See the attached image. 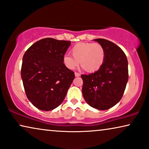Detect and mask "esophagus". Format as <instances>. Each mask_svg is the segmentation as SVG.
<instances>
[{
  "mask_svg": "<svg viewBox=\"0 0 149 149\" xmlns=\"http://www.w3.org/2000/svg\"><path fill=\"white\" fill-rule=\"evenodd\" d=\"M74 74H75V77H80V75H81L80 73H79V72H75Z\"/></svg>",
  "mask_w": 149,
  "mask_h": 149,
  "instance_id": "1",
  "label": "esophagus"
}]
</instances>
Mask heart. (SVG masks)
<instances>
[{"instance_id": "heart-1", "label": "heart", "mask_w": 149, "mask_h": 149, "mask_svg": "<svg viewBox=\"0 0 149 149\" xmlns=\"http://www.w3.org/2000/svg\"><path fill=\"white\" fill-rule=\"evenodd\" d=\"M72 56L66 55L63 62L70 70L76 68L79 64L87 72H94L102 66L105 59V52L100 44L95 42H79L71 49Z\"/></svg>"}]
</instances>
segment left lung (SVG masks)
Here are the masks:
<instances>
[{
    "label": "left lung",
    "mask_w": 149,
    "mask_h": 149,
    "mask_svg": "<svg viewBox=\"0 0 149 149\" xmlns=\"http://www.w3.org/2000/svg\"><path fill=\"white\" fill-rule=\"evenodd\" d=\"M93 40L104 47V62L96 72L81 75L82 93L90 107L104 111L114 107L123 96L128 81V62L125 53L113 42Z\"/></svg>",
    "instance_id": "8db88e82"
}]
</instances>
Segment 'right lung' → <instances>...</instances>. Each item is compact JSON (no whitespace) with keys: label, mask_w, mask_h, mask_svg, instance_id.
Wrapping results in <instances>:
<instances>
[{"label":"right lung","mask_w":149,"mask_h":149,"mask_svg":"<svg viewBox=\"0 0 149 149\" xmlns=\"http://www.w3.org/2000/svg\"><path fill=\"white\" fill-rule=\"evenodd\" d=\"M70 41L46 38L24 55L21 76L28 99L37 109L52 111L60 106L74 79L63 58Z\"/></svg>","instance_id":"1"}]
</instances>
